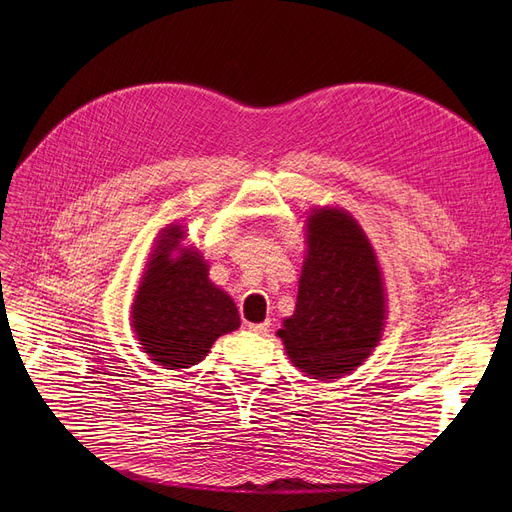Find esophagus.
<instances>
[{
    "label": "esophagus",
    "mask_w": 512,
    "mask_h": 512,
    "mask_svg": "<svg viewBox=\"0 0 512 512\" xmlns=\"http://www.w3.org/2000/svg\"><path fill=\"white\" fill-rule=\"evenodd\" d=\"M249 330L255 334H267L270 332V321H263V324H249Z\"/></svg>",
    "instance_id": "obj_1"
}]
</instances>
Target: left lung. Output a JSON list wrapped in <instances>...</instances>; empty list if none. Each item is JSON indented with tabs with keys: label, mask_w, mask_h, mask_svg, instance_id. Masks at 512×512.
I'll list each match as a JSON object with an SVG mask.
<instances>
[{
	"label": "left lung",
	"mask_w": 512,
	"mask_h": 512,
	"mask_svg": "<svg viewBox=\"0 0 512 512\" xmlns=\"http://www.w3.org/2000/svg\"><path fill=\"white\" fill-rule=\"evenodd\" d=\"M294 313L278 336L290 361L315 380H338L378 346L386 288L378 257L351 213L313 209Z\"/></svg>",
	"instance_id": "left-lung-1"
}]
</instances>
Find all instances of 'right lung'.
<instances>
[{
    "label": "right lung",
    "mask_w": 512,
    "mask_h": 512,
    "mask_svg": "<svg viewBox=\"0 0 512 512\" xmlns=\"http://www.w3.org/2000/svg\"><path fill=\"white\" fill-rule=\"evenodd\" d=\"M184 230L159 232L132 303V328L143 351L166 369L203 361L211 344L238 330L240 315L230 294L209 280V265L197 249H180Z\"/></svg>",
    "instance_id": "obj_1"
}]
</instances>
